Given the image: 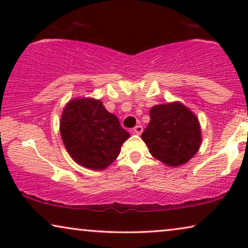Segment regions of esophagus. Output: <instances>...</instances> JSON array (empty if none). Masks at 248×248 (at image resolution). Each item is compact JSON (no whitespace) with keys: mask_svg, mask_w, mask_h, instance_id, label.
<instances>
[{"mask_svg":"<svg viewBox=\"0 0 248 248\" xmlns=\"http://www.w3.org/2000/svg\"><path fill=\"white\" fill-rule=\"evenodd\" d=\"M142 132H143V127L141 126V125H137V126H135L134 128H133V133L134 134H138V135H140Z\"/></svg>","mask_w":248,"mask_h":248,"instance_id":"34e87169","label":"esophagus"}]
</instances>
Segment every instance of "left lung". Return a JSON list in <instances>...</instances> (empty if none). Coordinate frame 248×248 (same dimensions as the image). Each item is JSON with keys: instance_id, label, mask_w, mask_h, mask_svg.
<instances>
[{"instance_id": "1", "label": "left lung", "mask_w": 248, "mask_h": 248, "mask_svg": "<svg viewBox=\"0 0 248 248\" xmlns=\"http://www.w3.org/2000/svg\"><path fill=\"white\" fill-rule=\"evenodd\" d=\"M141 138L155 159L174 167L187 162L202 141L198 118L179 103L152 107Z\"/></svg>"}]
</instances>
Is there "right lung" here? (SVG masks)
<instances>
[{
    "label": "right lung",
    "mask_w": 248,
    "mask_h": 248,
    "mask_svg": "<svg viewBox=\"0 0 248 248\" xmlns=\"http://www.w3.org/2000/svg\"><path fill=\"white\" fill-rule=\"evenodd\" d=\"M61 135L67 152L78 164L100 170L109 166L121 152L130 134L100 100L74 99L64 108Z\"/></svg>",
    "instance_id": "right-lung-1"
}]
</instances>
